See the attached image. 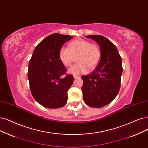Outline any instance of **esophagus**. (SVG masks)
Segmentation results:
<instances>
[{
  "mask_svg": "<svg viewBox=\"0 0 148 148\" xmlns=\"http://www.w3.org/2000/svg\"><path fill=\"white\" fill-rule=\"evenodd\" d=\"M79 77H80L79 75H74V79H77V78H79Z\"/></svg>",
  "mask_w": 148,
  "mask_h": 148,
  "instance_id": "obj_1",
  "label": "esophagus"
}]
</instances>
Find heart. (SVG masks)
Wrapping results in <instances>:
<instances>
[{"label": "heart", "mask_w": 148, "mask_h": 148, "mask_svg": "<svg viewBox=\"0 0 148 148\" xmlns=\"http://www.w3.org/2000/svg\"><path fill=\"white\" fill-rule=\"evenodd\" d=\"M79 62L68 70V73L73 75L85 74L88 69H94L99 63L101 52L99 47L96 44H91L88 40L77 39L69 43V48H60L58 57L65 66H69L77 57Z\"/></svg>", "instance_id": "heart-1"}]
</instances>
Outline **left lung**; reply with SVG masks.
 <instances>
[{
    "instance_id": "obj_1",
    "label": "left lung",
    "mask_w": 148,
    "mask_h": 148,
    "mask_svg": "<svg viewBox=\"0 0 148 148\" xmlns=\"http://www.w3.org/2000/svg\"><path fill=\"white\" fill-rule=\"evenodd\" d=\"M97 42L101 56L95 70L82 76L83 99L87 106L100 108L108 105L116 97L121 86L123 72L121 57L113 42L101 35H89Z\"/></svg>"
}]
</instances>
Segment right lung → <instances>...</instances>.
Masks as SVG:
<instances>
[{"mask_svg":"<svg viewBox=\"0 0 148 148\" xmlns=\"http://www.w3.org/2000/svg\"><path fill=\"white\" fill-rule=\"evenodd\" d=\"M73 36L53 34L42 40L35 47L29 61L28 79L34 99L41 106L58 108L66 105L68 91L74 77L66 75V69L58 57L59 51Z\"/></svg>","mask_w":148,"mask_h":148,"instance_id":"obj_1","label":"right lung"}]
</instances>
